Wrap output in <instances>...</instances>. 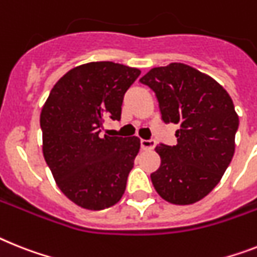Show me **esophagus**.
<instances>
[{
  "label": "esophagus",
  "instance_id": "34e87169",
  "mask_svg": "<svg viewBox=\"0 0 257 257\" xmlns=\"http://www.w3.org/2000/svg\"><path fill=\"white\" fill-rule=\"evenodd\" d=\"M155 146V141L153 140H141L142 150H153Z\"/></svg>",
  "mask_w": 257,
  "mask_h": 257
}]
</instances>
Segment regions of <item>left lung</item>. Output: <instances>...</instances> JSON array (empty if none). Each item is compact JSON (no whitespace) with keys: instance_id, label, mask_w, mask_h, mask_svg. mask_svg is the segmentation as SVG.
<instances>
[{"instance_id":"left-lung-1","label":"left lung","mask_w":257,"mask_h":257,"mask_svg":"<svg viewBox=\"0 0 257 257\" xmlns=\"http://www.w3.org/2000/svg\"><path fill=\"white\" fill-rule=\"evenodd\" d=\"M158 99L162 120L179 124L175 146L158 145L161 166L153 185L176 205L200 201L218 184L235 152L239 117L225 88L180 62L149 70L141 79Z\"/></svg>"}]
</instances>
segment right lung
<instances>
[{"mask_svg": "<svg viewBox=\"0 0 257 257\" xmlns=\"http://www.w3.org/2000/svg\"><path fill=\"white\" fill-rule=\"evenodd\" d=\"M141 70L111 61L69 70L40 113L43 154L56 184L88 210L120 201L140 152L139 137L102 136L107 118L120 120L124 94Z\"/></svg>", "mask_w": 257, "mask_h": 257, "instance_id": "obj_1", "label": "right lung"}]
</instances>
